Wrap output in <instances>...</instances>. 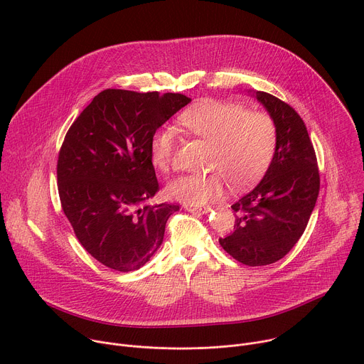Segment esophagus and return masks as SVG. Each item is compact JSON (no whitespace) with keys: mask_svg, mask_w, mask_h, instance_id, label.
I'll return each mask as SVG.
<instances>
[{"mask_svg":"<svg viewBox=\"0 0 364 364\" xmlns=\"http://www.w3.org/2000/svg\"><path fill=\"white\" fill-rule=\"evenodd\" d=\"M184 209L191 213H203V215L210 210L209 208H199V206H193V205H184Z\"/></svg>","mask_w":364,"mask_h":364,"instance_id":"obj_1","label":"esophagus"}]
</instances>
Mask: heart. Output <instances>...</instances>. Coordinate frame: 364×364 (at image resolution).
<instances>
[{
  "label": "heart",
  "mask_w": 364,
  "mask_h": 364,
  "mask_svg": "<svg viewBox=\"0 0 364 364\" xmlns=\"http://www.w3.org/2000/svg\"><path fill=\"white\" fill-rule=\"evenodd\" d=\"M190 135L212 144L210 168L203 176H183L173 180L167 193L184 205L203 206L222 196L225 183L242 190L258 181L270 167L277 149V126L272 114L251 112L247 106L219 100H203L178 117ZM177 146L176 130L158 129L151 139V164L168 173Z\"/></svg>",
  "instance_id": "1"
}]
</instances>
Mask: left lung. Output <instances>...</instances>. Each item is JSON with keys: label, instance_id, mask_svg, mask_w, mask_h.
Returning a JSON list of instances; mask_svg holds the SVG:
<instances>
[{"label": "left lung", "instance_id": "left-lung-1", "mask_svg": "<svg viewBox=\"0 0 364 364\" xmlns=\"http://www.w3.org/2000/svg\"><path fill=\"white\" fill-rule=\"evenodd\" d=\"M277 126V149L254 190L232 206L234 232L219 238L222 248L245 266H267L299 241L319 193V170L306 126L280 98L255 91Z\"/></svg>", "mask_w": 364, "mask_h": 364}]
</instances>
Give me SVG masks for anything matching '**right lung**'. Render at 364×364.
<instances>
[{
    "instance_id": "obj_1",
    "label": "right lung",
    "mask_w": 364,
    "mask_h": 364,
    "mask_svg": "<svg viewBox=\"0 0 364 364\" xmlns=\"http://www.w3.org/2000/svg\"><path fill=\"white\" fill-rule=\"evenodd\" d=\"M191 98L105 90L65 135L58 156L60 206L80 244L116 272L141 269L164 240L177 203L145 202L159 190L151 139Z\"/></svg>"
}]
</instances>
